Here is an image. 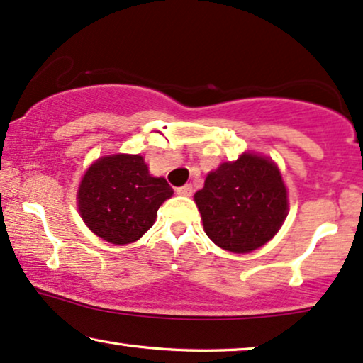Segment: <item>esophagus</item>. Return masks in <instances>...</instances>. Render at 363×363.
I'll return each instance as SVG.
<instances>
[{"label": "esophagus", "mask_w": 363, "mask_h": 363, "mask_svg": "<svg viewBox=\"0 0 363 363\" xmlns=\"http://www.w3.org/2000/svg\"><path fill=\"white\" fill-rule=\"evenodd\" d=\"M176 192L179 196H191L192 194V186L191 184H184L181 187H177Z\"/></svg>", "instance_id": "34e87169"}]
</instances>
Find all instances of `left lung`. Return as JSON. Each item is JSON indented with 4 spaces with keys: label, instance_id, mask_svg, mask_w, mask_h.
Returning <instances> with one entry per match:
<instances>
[{
    "label": "left lung",
    "instance_id": "1",
    "mask_svg": "<svg viewBox=\"0 0 363 363\" xmlns=\"http://www.w3.org/2000/svg\"><path fill=\"white\" fill-rule=\"evenodd\" d=\"M194 201L209 239L235 254H247L269 242L289 211L279 167L250 152L207 174Z\"/></svg>",
    "mask_w": 363,
    "mask_h": 363
}]
</instances>
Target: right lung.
Instances as JSON below:
<instances>
[{
    "mask_svg": "<svg viewBox=\"0 0 363 363\" xmlns=\"http://www.w3.org/2000/svg\"><path fill=\"white\" fill-rule=\"evenodd\" d=\"M164 177H152L139 154L101 157L86 171L77 207L86 225L111 244H131L151 229L157 209L172 196Z\"/></svg>",
    "mask_w": 363,
    "mask_h": 363,
    "instance_id": "add662e5",
    "label": "right lung"
}]
</instances>
